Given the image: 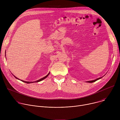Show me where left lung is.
Masks as SVG:
<instances>
[{"mask_svg":"<svg viewBox=\"0 0 120 120\" xmlns=\"http://www.w3.org/2000/svg\"><path fill=\"white\" fill-rule=\"evenodd\" d=\"M101 77H100V78H98V79H95V80H94L90 81H88L87 82H95V81H96L97 80H99V79H101Z\"/></svg>","mask_w":120,"mask_h":120,"instance_id":"left-lung-1","label":"left lung"}]
</instances>
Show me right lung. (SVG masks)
<instances>
[{"instance_id":"obj_1","label":"right lung","mask_w":120,"mask_h":120,"mask_svg":"<svg viewBox=\"0 0 120 120\" xmlns=\"http://www.w3.org/2000/svg\"><path fill=\"white\" fill-rule=\"evenodd\" d=\"M49 74H50V73L47 75H46L44 77H43V78H41V79H39V80H38V81H35V82H40V81H42L43 80H44V79H45V78H46L48 76V75H49ZM15 78H16V79H19V78H17V77H16L15 76ZM21 81H22V82H26V83H32V82H26V81H22V80H21Z\"/></svg>"}]
</instances>
